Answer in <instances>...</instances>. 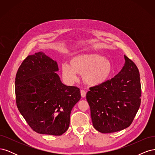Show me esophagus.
<instances>
[{
  "mask_svg": "<svg viewBox=\"0 0 155 155\" xmlns=\"http://www.w3.org/2000/svg\"><path fill=\"white\" fill-rule=\"evenodd\" d=\"M86 94H87V92L85 91H84V90L81 91V96L82 97H85L86 96Z\"/></svg>",
  "mask_w": 155,
  "mask_h": 155,
  "instance_id": "1",
  "label": "esophagus"
}]
</instances>
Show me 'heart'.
Segmentation results:
<instances>
[{
  "label": "heart",
  "mask_w": 155,
  "mask_h": 155,
  "mask_svg": "<svg viewBox=\"0 0 155 155\" xmlns=\"http://www.w3.org/2000/svg\"><path fill=\"white\" fill-rule=\"evenodd\" d=\"M70 63L71 65L67 63L62 64L63 78L69 82H74L80 74L84 82L91 87L103 85L113 71L110 61L96 53L79 54L72 57Z\"/></svg>",
  "instance_id": "heart-1"
}]
</instances>
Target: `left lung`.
Masks as SVG:
<instances>
[{"instance_id":"1","label":"left lung","mask_w":155,"mask_h":155,"mask_svg":"<svg viewBox=\"0 0 155 155\" xmlns=\"http://www.w3.org/2000/svg\"><path fill=\"white\" fill-rule=\"evenodd\" d=\"M120 72L103 85L90 88L86 98L94 127L110 133L128 127L140 106L141 85L138 69L124 55Z\"/></svg>"}]
</instances>
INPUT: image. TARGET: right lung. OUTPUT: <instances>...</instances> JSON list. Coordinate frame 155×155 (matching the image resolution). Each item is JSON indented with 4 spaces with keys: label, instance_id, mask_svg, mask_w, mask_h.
I'll list each match as a JSON object with an SVG mask.
<instances>
[{
    "label": "right lung",
    "instance_id": "right-lung-1",
    "mask_svg": "<svg viewBox=\"0 0 155 155\" xmlns=\"http://www.w3.org/2000/svg\"><path fill=\"white\" fill-rule=\"evenodd\" d=\"M58 71L57 62L39 51L28 56L17 72L18 109L37 133L60 136L66 132L72 108L81 99L79 88L64 85Z\"/></svg>",
    "mask_w": 155,
    "mask_h": 155
}]
</instances>
